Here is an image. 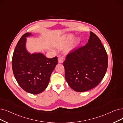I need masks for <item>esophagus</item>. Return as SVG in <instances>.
<instances>
[{"instance_id": "obj_1", "label": "esophagus", "mask_w": 123, "mask_h": 123, "mask_svg": "<svg viewBox=\"0 0 123 123\" xmlns=\"http://www.w3.org/2000/svg\"><path fill=\"white\" fill-rule=\"evenodd\" d=\"M63 61H64V58H63V56H61L58 58V62L59 63H62Z\"/></svg>"}]
</instances>
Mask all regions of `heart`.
<instances>
[{"instance_id":"obj_1","label":"heart","mask_w":123,"mask_h":123,"mask_svg":"<svg viewBox=\"0 0 123 123\" xmlns=\"http://www.w3.org/2000/svg\"><path fill=\"white\" fill-rule=\"evenodd\" d=\"M74 38V36L72 34H70V35H68L67 36L66 38V41L67 42H70L71 41L73 40V39Z\"/></svg>"}]
</instances>
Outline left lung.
Wrapping results in <instances>:
<instances>
[{
  "label": "left lung",
  "instance_id": "left-lung-1",
  "mask_svg": "<svg viewBox=\"0 0 123 123\" xmlns=\"http://www.w3.org/2000/svg\"><path fill=\"white\" fill-rule=\"evenodd\" d=\"M85 46L71 51L63 65L68 85L77 92H85L99 84L106 73L108 57L100 39L92 32Z\"/></svg>",
  "mask_w": 123,
  "mask_h": 123
}]
</instances>
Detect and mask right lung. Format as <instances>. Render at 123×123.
I'll return each mask as SVG.
<instances>
[{"label":"right lung","mask_w":123,"mask_h":123,"mask_svg":"<svg viewBox=\"0 0 123 123\" xmlns=\"http://www.w3.org/2000/svg\"><path fill=\"white\" fill-rule=\"evenodd\" d=\"M30 35L31 33L25 34L18 41L12 64L19 85L25 91L37 94L47 87L51 73L57 64V57L48 58L41 53H29L26 48V37Z\"/></svg>","instance_id":"1"}]
</instances>
